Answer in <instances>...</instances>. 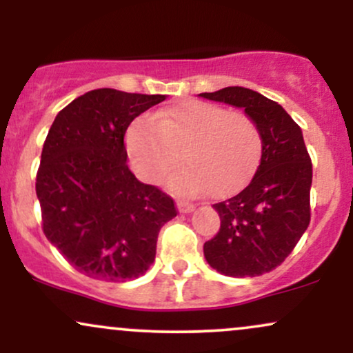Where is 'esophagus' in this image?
Returning <instances> with one entry per match:
<instances>
[{"label":"esophagus","mask_w":353,"mask_h":353,"mask_svg":"<svg viewBox=\"0 0 353 353\" xmlns=\"http://www.w3.org/2000/svg\"><path fill=\"white\" fill-rule=\"evenodd\" d=\"M177 208H179L181 212L188 214V212H192V210L196 209V204H194V202H189V201H179L177 202Z\"/></svg>","instance_id":"1"}]
</instances>
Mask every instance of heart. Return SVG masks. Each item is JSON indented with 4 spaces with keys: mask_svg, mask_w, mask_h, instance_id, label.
<instances>
[{
    "mask_svg": "<svg viewBox=\"0 0 353 353\" xmlns=\"http://www.w3.org/2000/svg\"><path fill=\"white\" fill-rule=\"evenodd\" d=\"M125 145L136 172L145 181L161 182L182 157L185 168L169 182L174 190L199 196L210 189L214 196H228L257 168L262 132L244 112L188 99L136 119Z\"/></svg>",
    "mask_w": 353,
    "mask_h": 353,
    "instance_id": "b5f03b06",
    "label": "heart"
}]
</instances>
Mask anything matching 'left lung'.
Returning <instances> with one entry per match:
<instances>
[{
    "label": "left lung",
    "instance_id": "obj_1",
    "mask_svg": "<svg viewBox=\"0 0 353 353\" xmlns=\"http://www.w3.org/2000/svg\"><path fill=\"white\" fill-rule=\"evenodd\" d=\"M202 98L242 108L261 128L262 156L245 189L214 204L221 229L204 244L205 261L229 277H255L281 265L310 222L312 161L301 128L281 104L230 86Z\"/></svg>",
    "mask_w": 353,
    "mask_h": 353
}]
</instances>
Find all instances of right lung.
Here are the masks:
<instances>
[{
    "label": "right lung",
    "instance_id": "right-lung-1",
    "mask_svg": "<svg viewBox=\"0 0 353 353\" xmlns=\"http://www.w3.org/2000/svg\"><path fill=\"white\" fill-rule=\"evenodd\" d=\"M163 94L94 89L61 109L36 174L43 232L91 279L125 282L156 257L159 230L177 216L171 196L129 171V124Z\"/></svg>",
    "mask_w": 353,
    "mask_h": 353
}]
</instances>
